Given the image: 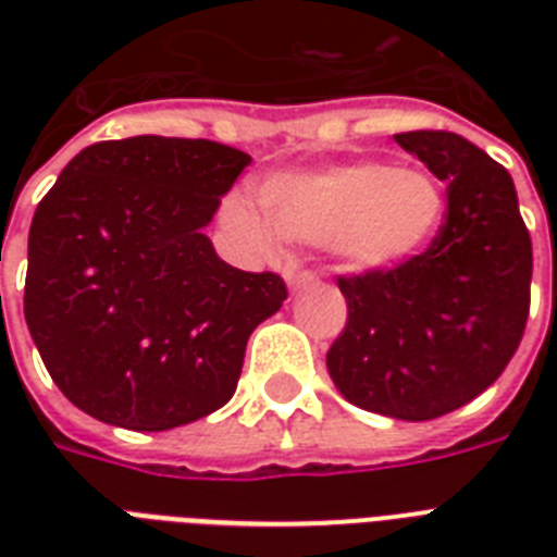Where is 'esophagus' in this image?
I'll use <instances>...</instances> for the list:
<instances>
[{
	"instance_id": "1",
	"label": "esophagus",
	"mask_w": 557,
	"mask_h": 557,
	"mask_svg": "<svg viewBox=\"0 0 557 557\" xmlns=\"http://www.w3.org/2000/svg\"><path fill=\"white\" fill-rule=\"evenodd\" d=\"M286 280H288V286L292 288H306V286H312L314 280V271H286Z\"/></svg>"
}]
</instances>
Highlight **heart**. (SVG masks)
Here are the masks:
<instances>
[{"label":"heart","instance_id":"1","mask_svg":"<svg viewBox=\"0 0 557 557\" xmlns=\"http://www.w3.org/2000/svg\"><path fill=\"white\" fill-rule=\"evenodd\" d=\"M271 231L288 243L332 245L352 269H387L422 251L445 213L440 182L413 168L356 161L318 173H286L260 187ZM234 219L245 231L265 227L243 201Z\"/></svg>","mask_w":557,"mask_h":557}]
</instances>
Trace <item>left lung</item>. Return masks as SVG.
<instances>
[{
	"label": "left lung",
	"instance_id": "obj_1",
	"mask_svg": "<svg viewBox=\"0 0 557 557\" xmlns=\"http://www.w3.org/2000/svg\"><path fill=\"white\" fill-rule=\"evenodd\" d=\"M396 144L448 182V205L422 253L341 274L347 326L326 367L356 407L428 422L492 387L518 352L532 236L509 170L488 152L445 129L398 133Z\"/></svg>",
	"mask_w": 557,
	"mask_h": 557
}]
</instances>
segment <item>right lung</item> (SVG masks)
I'll list each match as a JSON object with an SVG mask.
<instances>
[{
  "label": "right lung",
  "instance_id": "add662e5",
  "mask_svg": "<svg viewBox=\"0 0 557 557\" xmlns=\"http://www.w3.org/2000/svg\"><path fill=\"white\" fill-rule=\"evenodd\" d=\"M251 156L135 135L74 156L28 234L25 323L83 413L170 431L234 396L245 344L288 297L274 271L219 260L208 225Z\"/></svg>",
  "mask_w": 557,
  "mask_h": 557
}]
</instances>
